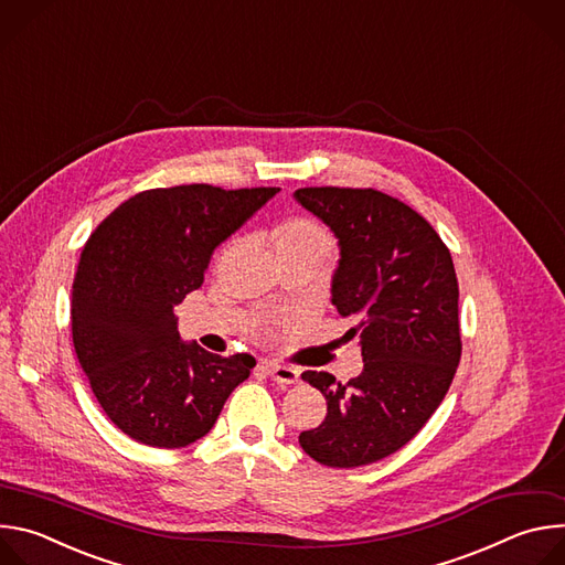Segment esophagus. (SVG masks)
<instances>
[{
  "label": "esophagus",
  "mask_w": 565,
  "mask_h": 565,
  "mask_svg": "<svg viewBox=\"0 0 565 565\" xmlns=\"http://www.w3.org/2000/svg\"><path fill=\"white\" fill-rule=\"evenodd\" d=\"M264 369L279 384H295V382H299V371L292 369V366L277 364V362H264Z\"/></svg>",
  "instance_id": "1"
}]
</instances>
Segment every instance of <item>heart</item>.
<instances>
[{
  "label": "heart",
  "mask_w": 565,
  "mask_h": 565,
  "mask_svg": "<svg viewBox=\"0 0 565 565\" xmlns=\"http://www.w3.org/2000/svg\"><path fill=\"white\" fill-rule=\"evenodd\" d=\"M273 248L277 257L292 253L329 255L333 248V241L324 225H319L308 216H292L281 221L273 230Z\"/></svg>",
  "instance_id": "1"
}]
</instances>
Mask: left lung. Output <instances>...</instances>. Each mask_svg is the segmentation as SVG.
<instances>
[{
	"label": "left lung",
	"instance_id": "8db88e82",
	"mask_svg": "<svg viewBox=\"0 0 565 565\" xmlns=\"http://www.w3.org/2000/svg\"><path fill=\"white\" fill-rule=\"evenodd\" d=\"M295 201L338 238L331 301L364 360L347 384L301 373L327 397V418L299 445L321 465H369L405 447L449 391L460 362L454 262L416 210L377 190L303 188Z\"/></svg>",
	"mask_w": 565,
	"mask_h": 565
}]
</instances>
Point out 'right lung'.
Instances as JSON below:
<instances>
[{"label": "right lung", "instance_id": "1", "mask_svg": "<svg viewBox=\"0 0 565 565\" xmlns=\"http://www.w3.org/2000/svg\"><path fill=\"white\" fill-rule=\"evenodd\" d=\"M277 192L147 190L89 236L71 290L73 347L100 407L136 443L177 449L203 438L257 364L183 342L174 308L201 288L214 250Z\"/></svg>", "mask_w": 565, "mask_h": 565}]
</instances>
